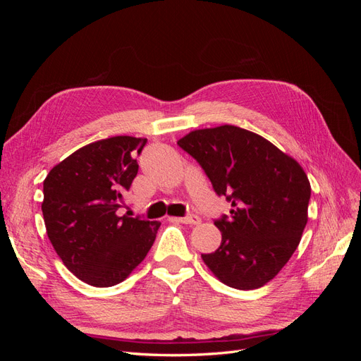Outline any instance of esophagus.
I'll use <instances>...</instances> for the list:
<instances>
[{
  "instance_id": "obj_1",
  "label": "esophagus",
  "mask_w": 361,
  "mask_h": 361,
  "mask_svg": "<svg viewBox=\"0 0 361 361\" xmlns=\"http://www.w3.org/2000/svg\"><path fill=\"white\" fill-rule=\"evenodd\" d=\"M176 221H180L183 224H191V226H199L202 223L200 218L197 215H188V216H179V218H174Z\"/></svg>"
}]
</instances>
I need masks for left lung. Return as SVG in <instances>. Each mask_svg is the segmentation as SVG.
Wrapping results in <instances>:
<instances>
[{
    "instance_id": "1",
    "label": "left lung",
    "mask_w": 361,
    "mask_h": 361,
    "mask_svg": "<svg viewBox=\"0 0 361 361\" xmlns=\"http://www.w3.org/2000/svg\"><path fill=\"white\" fill-rule=\"evenodd\" d=\"M178 145L200 164L215 192L232 202L231 220L215 221L220 247L202 255L206 267L235 289L267 285L288 264L307 224V174L271 141L233 125L191 130Z\"/></svg>"
}]
</instances>
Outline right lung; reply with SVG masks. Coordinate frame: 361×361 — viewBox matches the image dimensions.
<instances>
[{"label":"right lung","mask_w":361,"mask_h":361,"mask_svg":"<svg viewBox=\"0 0 361 361\" xmlns=\"http://www.w3.org/2000/svg\"><path fill=\"white\" fill-rule=\"evenodd\" d=\"M146 141L129 135L94 141L59 162L43 180L49 241L64 267L87 285L110 288L123 281L154 245L159 221L118 211Z\"/></svg>","instance_id":"obj_1"}]
</instances>
